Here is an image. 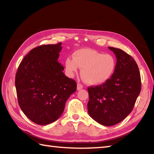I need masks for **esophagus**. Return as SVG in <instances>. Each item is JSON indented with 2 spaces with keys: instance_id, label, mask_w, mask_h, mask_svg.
Returning a JSON list of instances; mask_svg holds the SVG:
<instances>
[{
  "instance_id": "34e87169",
  "label": "esophagus",
  "mask_w": 154,
  "mask_h": 154,
  "mask_svg": "<svg viewBox=\"0 0 154 154\" xmlns=\"http://www.w3.org/2000/svg\"><path fill=\"white\" fill-rule=\"evenodd\" d=\"M83 88V86L82 85L80 84V83L77 84V90H81V89H82Z\"/></svg>"
}]
</instances>
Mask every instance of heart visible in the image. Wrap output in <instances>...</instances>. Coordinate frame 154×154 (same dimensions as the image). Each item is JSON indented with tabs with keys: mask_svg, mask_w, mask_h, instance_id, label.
<instances>
[{
	"mask_svg": "<svg viewBox=\"0 0 154 154\" xmlns=\"http://www.w3.org/2000/svg\"><path fill=\"white\" fill-rule=\"evenodd\" d=\"M65 65L71 76L76 73L79 67L85 82L89 85L97 86L106 83L112 77L116 61L110 54H103L93 49L82 48L74 52L73 59L67 58Z\"/></svg>",
	"mask_w": 154,
	"mask_h": 154,
	"instance_id": "heart-1",
	"label": "heart"
}]
</instances>
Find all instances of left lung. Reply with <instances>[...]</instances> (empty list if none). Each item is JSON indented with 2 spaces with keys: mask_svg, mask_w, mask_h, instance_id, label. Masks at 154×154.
Returning a JSON list of instances; mask_svg holds the SVG:
<instances>
[{
  "mask_svg": "<svg viewBox=\"0 0 154 154\" xmlns=\"http://www.w3.org/2000/svg\"><path fill=\"white\" fill-rule=\"evenodd\" d=\"M116 57L112 77L100 85L88 87L89 116L103 126L120 122L132 112L141 91V77L135 60L120 49L109 47Z\"/></svg>",
  "mask_w": 154,
  "mask_h": 154,
  "instance_id": "obj_1",
  "label": "left lung"
}]
</instances>
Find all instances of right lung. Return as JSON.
I'll return each mask as SVG.
<instances>
[{
  "mask_svg": "<svg viewBox=\"0 0 154 154\" xmlns=\"http://www.w3.org/2000/svg\"><path fill=\"white\" fill-rule=\"evenodd\" d=\"M61 43L42 45L29 52L20 63L15 78L19 106L29 119L40 125L57 120L69 97L77 89L58 61Z\"/></svg>",
  "mask_w": 154,
  "mask_h": 154,
  "instance_id": "1",
  "label": "right lung"
}]
</instances>
